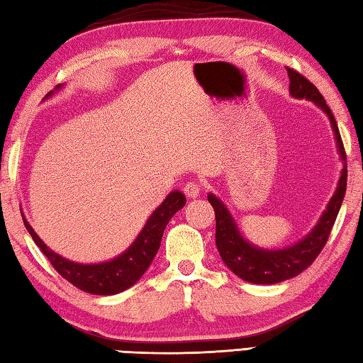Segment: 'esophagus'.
<instances>
[{
    "label": "esophagus",
    "mask_w": 363,
    "mask_h": 363,
    "mask_svg": "<svg viewBox=\"0 0 363 363\" xmlns=\"http://www.w3.org/2000/svg\"><path fill=\"white\" fill-rule=\"evenodd\" d=\"M202 191V184L196 180H189L183 184V193L186 194L188 199H196V197H199Z\"/></svg>",
    "instance_id": "34e87169"
}]
</instances>
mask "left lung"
Instances as JSON below:
<instances>
[{
    "label": "left lung",
    "mask_w": 363,
    "mask_h": 363,
    "mask_svg": "<svg viewBox=\"0 0 363 363\" xmlns=\"http://www.w3.org/2000/svg\"><path fill=\"white\" fill-rule=\"evenodd\" d=\"M289 75V91L294 98L298 99H308L313 101L318 107L323 108L327 113L332 129L335 133V139H337V147L341 160H343L345 166L341 170V177L338 182L337 191L332 196V199L327 205L325 211L320 216L318 224L308 235L296 245L288 246L283 250H262L257 246L246 242L242 237L238 225L235 224L234 218L229 213V210L224 207V203L218 199L216 196L208 194V202L215 210L216 218V248L220 251V256L224 264L235 273L237 277L248 283L256 284H275L284 279H289L292 277H297L305 269L314 262V259L319 256L323 251L327 240H329L330 230L337 220L338 211L341 203L345 199L346 193V182H347V166H346V152L343 147V140L338 131V125L335 121L333 113L330 107L325 104V99L319 90L314 86L311 82L303 77L302 74L296 69L286 67Z\"/></svg>",
    "instance_id": "1"
}]
</instances>
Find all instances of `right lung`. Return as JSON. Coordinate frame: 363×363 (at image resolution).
Returning <instances> with one entry per match:
<instances>
[{
  "label": "right lung",
  "mask_w": 363,
  "mask_h": 363,
  "mask_svg": "<svg viewBox=\"0 0 363 363\" xmlns=\"http://www.w3.org/2000/svg\"><path fill=\"white\" fill-rule=\"evenodd\" d=\"M61 86L63 85H58L55 90H60ZM52 94L53 91L47 93L45 99L50 98ZM184 203H186V197L180 191H172L160 207L150 215L147 224L143 225L134 243L118 257L101 264H79L67 261L63 256L53 252L49 246L40 240L25 216L23 224L26 230L30 232L34 243L49 259L53 269L71 284H74L75 288L84 292L96 294V296H113V294L131 288L147 272L160 250L164 229H166L170 218L184 207Z\"/></svg>",
  "instance_id": "obj_1"
}]
</instances>
